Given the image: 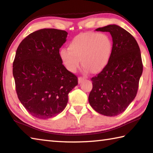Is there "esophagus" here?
Wrapping results in <instances>:
<instances>
[{
    "label": "esophagus",
    "instance_id": "34e87169",
    "mask_svg": "<svg viewBox=\"0 0 153 153\" xmlns=\"http://www.w3.org/2000/svg\"><path fill=\"white\" fill-rule=\"evenodd\" d=\"M84 77H78V83H79V84L82 83L83 81H84Z\"/></svg>",
    "mask_w": 153,
    "mask_h": 153
}]
</instances>
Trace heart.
I'll return each mask as SVG.
<instances>
[{"label":"heart","mask_w":153,"mask_h":153,"mask_svg":"<svg viewBox=\"0 0 153 153\" xmlns=\"http://www.w3.org/2000/svg\"><path fill=\"white\" fill-rule=\"evenodd\" d=\"M63 48L59 55L67 70L76 72L79 61L86 71L92 74L101 71L107 66L113 52V42L106 33L85 32L77 35Z\"/></svg>","instance_id":"1"}]
</instances>
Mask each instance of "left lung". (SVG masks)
Returning a JSON list of instances; mask_svg holds the SVG:
<instances>
[{"mask_svg":"<svg viewBox=\"0 0 153 153\" xmlns=\"http://www.w3.org/2000/svg\"><path fill=\"white\" fill-rule=\"evenodd\" d=\"M113 38V52L105 69L92 77L88 101L98 113L116 116L135 98L143 70L140 50L135 38L117 25L97 28Z\"/></svg>","mask_w":153,"mask_h":153,"instance_id":"1","label":"left lung"}]
</instances>
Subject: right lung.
Wrapping results in <instances>:
<instances>
[{"instance_id":"add662e5","label":"right lung","mask_w":153,"mask_h":153,"mask_svg":"<svg viewBox=\"0 0 153 153\" xmlns=\"http://www.w3.org/2000/svg\"><path fill=\"white\" fill-rule=\"evenodd\" d=\"M66 31L45 28L19 44L13 63L18 98L33 117L46 120L64 110L68 94L78 84L77 77L65 67L59 48Z\"/></svg>"}]
</instances>
